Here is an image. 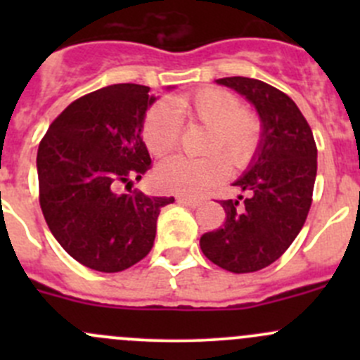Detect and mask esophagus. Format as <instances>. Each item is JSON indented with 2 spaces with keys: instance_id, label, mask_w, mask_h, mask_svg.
<instances>
[{
  "instance_id": "esophagus-1",
  "label": "esophagus",
  "mask_w": 360,
  "mask_h": 360,
  "mask_svg": "<svg viewBox=\"0 0 360 360\" xmlns=\"http://www.w3.org/2000/svg\"><path fill=\"white\" fill-rule=\"evenodd\" d=\"M177 202L184 203V205H188V207H193V209L202 203L200 198H191V197H179L177 198Z\"/></svg>"
}]
</instances>
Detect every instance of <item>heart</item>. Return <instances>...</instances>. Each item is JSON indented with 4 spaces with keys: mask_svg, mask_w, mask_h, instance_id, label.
I'll use <instances>...</instances> for the list:
<instances>
[{
    "mask_svg": "<svg viewBox=\"0 0 360 360\" xmlns=\"http://www.w3.org/2000/svg\"><path fill=\"white\" fill-rule=\"evenodd\" d=\"M183 120L209 127L205 158L172 157L157 167V183L162 190L179 195H200L219 184L226 176L228 163L242 169L256 155L261 141V123L256 115L244 110L235 94L217 86H205L172 104L158 103L148 110L143 122V139L155 157H163L176 148Z\"/></svg>",
    "mask_w": 360,
    "mask_h": 360,
    "instance_id": "b5f03b06",
    "label": "heart"
}]
</instances>
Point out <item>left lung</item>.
Returning <instances> with one entry per match:
<instances>
[{"label":"left lung","instance_id":"1","mask_svg":"<svg viewBox=\"0 0 360 360\" xmlns=\"http://www.w3.org/2000/svg\"><path fill=\"white\" fill-rule=\"evenodd\" d=\"M244 96L261 118V141L248 172L233 183L244 195L221 200L223 226L200 238L207 259L233 274L263 270L292 244L307 221L317 176V146L300 108L261 79H216Z\"/></svg>","mask_w":360,"mask_h":360}]
</instances>
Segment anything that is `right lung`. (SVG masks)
Here are the masks:
<instances>
[{"label": "right lung", "mask_w": 360, "mask_h": 360, "mask_svg": "<svg viewBox=\"0 0 360 360\" xmlns=\"http://www.w3.org/2000/svg\"><path fill=\"white\" fill-rule=\"evenodd\" d=\"M150 86L118 83L79 97L57 116L36 157L39 205L50 231L83 266L116 274L153 248L162 207L174 197L120 195L151 169L143 136Z\"/></svg>", "instance_id": "1"}]
</instances>
